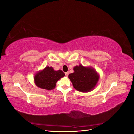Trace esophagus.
Masks as SVG:
<instances>
[{"label": "esophagus", "mask_w": 134, "mask_h": 134, "mask_svg": "<svg viewBox=\"0 0 134 134\" xmlns=\"http://www.w3.org/2000/svg\"><path fill=\"white\" fill-rule=\"evenodd\" d=\"M68 75H69V72H65V75H66V76H68Z\"/></svg>", "instance_id": "1"}]
</instances>
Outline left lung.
I'll return each instance as SVG.
<instances>
[{
  "mask_svg": "<svg viewBox=\"0 0 134 134\" xmlns=\"http://www.w3.org/2000/svg\"><path fill=\"white\" fill-rule=\"evenodd\" d=\"M74 72L69 74V78L76 90L89 92L94 90L99 79V74L91 66L79 65L74 67Z\"/></svg>",
  "mask_w": 134,
  "mask_h": 134,
  "instance_id": "left-lung-1",
  "label": "left lung"
}]
</instances>
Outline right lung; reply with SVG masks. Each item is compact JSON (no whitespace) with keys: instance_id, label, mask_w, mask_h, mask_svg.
I'll list each match as a JSON object with an SVG mask.
<instances>
[{"instance_id":"add662e5","label":"right lung","mask_w":134,"mask_h":134,"mask_svg":"<svg viewBox=\"0 0 134 134\" xmlns=\"http://www.w3.org/2000/svg\"><path fill=\"white\" fill-rule=\"evenodd\" d=\"M65 75L62 70L56 71L52 67L47 66L35 74L34 82L37 87L50 91L55 88L58 81Z\"/></svg>"}]
</instances>
